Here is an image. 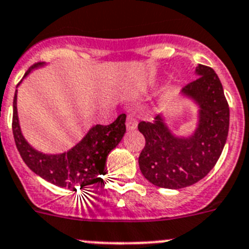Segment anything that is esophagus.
Here are the masks:
<instances>
[{
    "instance_id": "34e87169",
    "label": "esophagus",
    "mask_w": 249,
    "mask_h": 249,
    "mask_svg": "<svg viewBox=\"0 0 249 249\" xmlns=\"http://www.w3.org/2000/svg\"><path fill=\"white\" fill-rule=\"evenodd\" d=\"M138 127V122L135 120V118H134L133 115H127L126 118V129L129 131H133L135 130Z\"/></svg>"
}]
</instances>
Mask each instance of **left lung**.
Masks as SVG:
<instances>
[{
  "mask_svg": "<svg viewBox=\"0 0 249 249\" xmlns=\"http://www.w3.org/2000/svg\"><path fill=\"white\" fill-rule=\"evenodd\" d=\"M196 79L180 90V96L196 107V123L189 135H178L164 114L153 123L140 122L145 146L139 168L151 184L181 189L204 178L219 159L229 129V107L223 86L214 70L204 65L196 68Z\"/></svg>",
  "mask_w": 249,
  "mask_h": 249,
  "instance_id": "obj_1",
  "label": "left lung"
}]
</instances>
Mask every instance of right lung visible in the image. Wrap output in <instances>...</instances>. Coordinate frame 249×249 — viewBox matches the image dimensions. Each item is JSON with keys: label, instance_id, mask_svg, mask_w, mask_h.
Here are the masks:
<instances>
[{"label": "right lung", "instance_id": "add662e5", "mask_svg": "<svg viewBox=\"0 0 249 249\" xmlns=\"http://www.w3.org/2000/svg\"><path fill=\"white\" fill-rule=\"evenodd\" d=\"M44 66H46L45 62L35 64L26 71L23 79L34 70ZM125 120L126 115L122 114L115 122L107 126L92 125L83 139L72 148L57 154H47L35 149L23 137L17 111V89L15 91L12 131L17 150L26 165L35 174L57 187L76 190L77 187L84 188L100 183V176L105 172L107 155L122 142L126 131Z\"/></svg>", "mask_w": 249, "mask_h": 249}]
</instances>
